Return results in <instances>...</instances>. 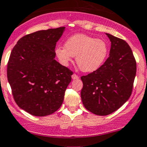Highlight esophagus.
Masks as SVG:
<instances>
[{
  "instance_id": "1",
  "label": "esophagus",
  "mask_w": 147,
  "mask_h": 147,
  "mask_svg": "<svg viewBox=\"0 0 147 147\" xmlns=\"http://www.w3.org/2000/svg\"><path fill=\"white\" fill-rule=\"evenodd\" d=\"M72 80H78L79 79V77H78V75H77L76 74H73V75H72Z\"/></svg>"
}]
</instances>
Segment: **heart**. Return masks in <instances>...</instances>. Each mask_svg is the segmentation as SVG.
<instances>
[{"label": "heart", "instance_id": "1", "mask_svg": "<svg viewBox=\"0 0 147 147\" xmlns=\"http://www.w3.org/2000/svg\"><path fill=\"white\" fill-rule=\"evenodd\" d=\"M55 55L63 65H69L76 57L78 66L85 72H92L104 64L108 55V46L105 41L78 34L65 42V47H57Z\"/></svg>", "mask_w": 147, "mask_h": 147}]
</instances>
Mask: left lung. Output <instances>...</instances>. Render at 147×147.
<instances>
[{"instance_id": "obj_1", "label": "left lung", "mask_w": 147, "mask_h": 147, "mask_svg": "<svg viewBox=\"0 0 147 147\" xmlns=\"http://www.w3.org/2000/svg\"><path fill=\"white\" fill-rule=\"evenodd\" d=\"M111 42L109 57L98 69L81 77V98L85 108L98 116L116 111L131 95L136 63L129 45L105 33Z\"/></svg>"}]
</instances>
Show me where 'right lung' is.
Instances as JSON below:
<instances>
[{"instance_id":"obj_1","label":"right lung","mask_w":147,"mask_h":147,"mask_svg":"<svg viewBox=\"0 0 147 147\" xmlns=\"http://www.w3.org/2000/svg\"><path fill=\"white\" fill-rule=\"evenodd\" d=\"M65 27L38 31L23 36L12 49L7 77L19 108L35 116L57 111L72 72L55 60V47Z\"/></svg>"}]
</instances>
